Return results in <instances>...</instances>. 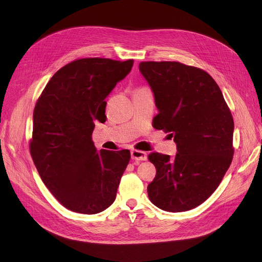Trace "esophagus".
I'll return each instance as SVG.
<instances>
[{
  "mask_svg": "<svg viewBox=\"0 0 262 262\" xmlns=\"http://www.w3.org/2000/svg\"><path fill=\"white\" fill-rule=\"evenodd\" d=\"M131 158L133 160H146L147 158V154L145 151L142 150H137V149H132L131 150Z\"/></svg>",
  "mask_w": 262,
  "mask_h": 262,
  "instance_id": "obj_1",
  "label": "esophagus"
}]
</instances>
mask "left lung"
I'll use <instances>...</instances> for the list:
<instances>
[{
  "instance_id": "obj_1",
  "label": "left lung",
  "mask_w": 262,
  "mask_h": 262,
  "mask_svg": "<svg viewBox=\"0 0 262 262\" xmlns=\"http://www.w3.org/2000/svg\"><path fill=\"white\" fill-rule=\"evenodd\" d=\"M155 97L154 127L169 133L177 155L151 152L156 177L150 202L169 212L191 210L217 187L233 157L234 121L218 84L206 71L179 61H142Z\"/></svg>"
}]
</instances>
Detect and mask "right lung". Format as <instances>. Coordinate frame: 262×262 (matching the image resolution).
Segmentation results:
<instances>
[{
	"label": "right lung",
	"mask_w": 262,
	"mask_h": 262,
	"mask_svg": "<svg viewBox=\"0 0 262 262\" xmlns=\"http://www.w3.org/2000/svg\"><path fill=\"white\" fill-rule=\"evenodd\" d=\"M133 59L82 58L54 75L35 104L30 152L43 183L67 209L98 213L116 200L130 151H97L95 121H106L105 98Z\"/></svg>",
	"instance_id": "obj_1"
}]
</instances>
